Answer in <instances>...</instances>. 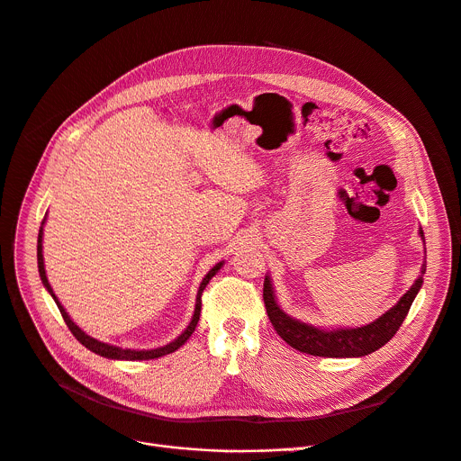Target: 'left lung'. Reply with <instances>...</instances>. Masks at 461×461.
<instances>
[{"mask_svg": "<svg viewBox=\"0 0 461 461\" xmlns=\"http://www.w3.org/2000/svg\"><path fill=\"white\" fill-rule=\"evenodd\" d=\"M420 237L425 242V235L421 228H420ZM425 259H427V248H425ZM425 272H427V261H423L420 277L413 281V285L406 290V294H402L392 309H388L375 321L360 327L325 329V327H316L298 318L288 316L277 303L274 285L268 274L265 276L263 300L274 329L290 348H294L307 355H314V357H330V358L366 357L376 349H381L384 344H388L393 339V334L402 325L415 296L420 294Z\"/></svg>", "mask_w": 461, "mask_h": 461, "instance_id": "8db88e82", "label": "left lung"}]
</instances>
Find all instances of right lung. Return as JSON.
Instances as JSON below:
<instances>
[{
    "instance_id": "right-lung-1",
    "label": "right lung",
    "mask_w": 461,
    "mask_h": 461,
    "mask_svg": "<svg viewBox=\"0 0 461 461\" xmlns=\"http://www.w3.org/2000/svg\"><path fill=\"white\" fill-rule=\"evenodd\" d=\"M46 219L48 217H44V221H41V226H40V231H38V246H36V258H38V272H40V279H41V283H44V286H46V290L50 292L51 294V298L55 300V303H57V307H59V311H60V314H62V318H64V321H66V325L69 327V330L73 332V337L85 346V348H88L90 351H94L95 355H101V357H104V358H112V360H150V358H159V357H163V355H169V353H175L178 348H182L187 340H189V337L191 334L194 332V327H196V323H198V320H200V309H202V292H203V288H205V285L212 281V277L222 268V265H224V261H221V263H217L212 270H209L205 276H203V279H202V283H200V286H198V292H196V303H194V312H193V316H191V321H189V325L182 330V334L180 337H176L173 342H169V344H165V346H159V348H154V349H124V348H117V346H112V344H104V342H101V340H97V339H94V337H90V334H86L85 330H82L71 318H69V314L66 312V309L62 307V303L59 302V298L55 296V292H53V288H51V285H50V281H48V276H46V267H44V252H41V242H44V224H46Z\"/></svg>"
}]
</instances>
